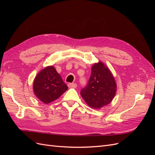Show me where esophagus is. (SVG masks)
<instances>
[{"mask_svg": "<svg viewBox=\"0 0 155 155\" xmlns=\"http://www.w3.org/2000/svg\"><path fill=\"white\" fill-rule=\"evenodd\" d=\"M68 87L69 88H76L77 87V84H76V83H68Z\"/></svg>", "mask_w": 155, "mask_h": 155, "instance_id": "esophagus-1", "label": "esophagus"}]
</instances>
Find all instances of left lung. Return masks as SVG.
<instances>
[{"label": "left lung", "mask_w": 155, "mask_h": 155, "mask_svg": "<svg viewBox=\"0 0 155 155\" xmlns=\"http://www.w3.org/2000/svg\"><path fill=\"white\" fill-rule=\"evenodd\" d=\"M87 86L81 95L87 104L94 109H100L114 99L117 90L114 77L107 65L99 61L93 64Z\"/></svg>", "instance_id": "8db88e82"}]
</instances>
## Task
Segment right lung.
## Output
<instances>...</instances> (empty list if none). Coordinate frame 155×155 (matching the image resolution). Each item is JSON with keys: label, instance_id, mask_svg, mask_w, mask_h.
<instances>
[{"label": "right lung", "instance_id": "obj_1", "mask_svg": "<svg viewBox=\"0 0 155 155\" xmlns=\"http://www.w3.org/2000/svg\"><path fill=\"white\" fill-rule=\"evenodd\" d=\"M67 89V85L54 66H48L41 70L33 83L34 94L45 104L58 99Z\"/></svg>", "mask_w": 155, "mask_h": 155}]
</instances>
